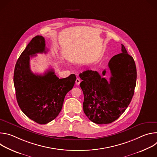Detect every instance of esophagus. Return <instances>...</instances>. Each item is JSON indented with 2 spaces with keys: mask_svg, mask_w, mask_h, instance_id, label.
Wrapping results in <instances>:
<instances>
[{
  "mask_svg": "<svg viewBox=\"0 0 157 157\" xmlns=\"http://www.w3.org/2000/svg\"><path fill=\"white\" fill-rule=\"evenodd\" d=\"M81 79L79 78H77V79H76V84H77V85H79V84H80V82H81Z\"/></svg>",
  "mask_w": 157,
  "mask_h": 157,
  "instance_id": "obj_1",
  "label": "esophagus"
}]
</instances>
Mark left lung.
<instances>
[{"instance_id":"left-lung-1","label":"left lung","mask_w":157,"mask_h":157,"mask_svg":"<svg viewBox=\"0 0 157 157\" xmlns=\"http://www.w3.org/2000/svg\"><path fill=\"white\" fill-rule=\"evenodd\" d=\"M121 51L108 63L111 73L109 81L96 71L86 70L79 74L82 80L80 86L84 94V113L94 123L115 121L132 101L136 86V66L122 44ZM105 73L104 70L102 74Z\"/></svg>"}]
</instances>
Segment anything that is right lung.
Wrapping results in <instances>:
<instances>
[{
	"instance_id": "right-lung-1",
	"label": "right lung",
	"mask_w": 157,
	"mask_h": 157,
	"mask_svg": "<svg viewBox=\"0 0 157 157\" xmlns=\"http://www.w3.org/2000/svg\"><path fill=\"white\" fill-rule=\"evenodd\" d=\"M47 52L44 37L35 36L18 58L13 73L18 105L29 118L39 124H46L58 116L65 96L76 79L74 74L59 79L52 69L43 75L34 74L30 70V58Z\"/></svg>"
}]
</instances>
